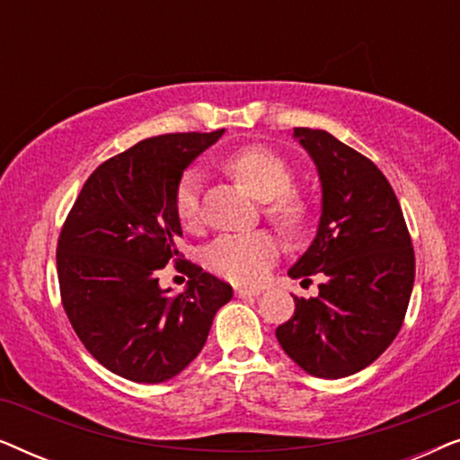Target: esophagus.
Instances as JSON below:
<instances>
[{
	"mask_svg": "<svg viewBox=\"0 0 460 460\" xmlns=\"http://www.w3.org/2000/svg\"><path fill=\"white\" fill-rule=\"evenodd\" d=\"M234 295H236L238 299L255 297V295H260V288H243V287H238V288H234Z\"/></svg>",
	"mask_w": 460,
	"mask_h": 460,
	"instance_id": "obj_1",
	"label": "esophagus"
}]
</instances>
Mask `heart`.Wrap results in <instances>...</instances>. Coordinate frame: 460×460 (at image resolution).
Wrapping results in <instances>:
<instances>
[{"instance_id":"obj_1","label":"heart","mask_w":460,"mask_h":460,"mask_svg":"<svg viewBox=\"0 0 460 460\" xmlns=\"http://www.w3.org/2000/svg\"><path fill=\"white\" fill-rule=\"evenodd\" d=\"M232 175L253 194L255 199L268 200V216L282 228L299 230L305 219V203L293 190V172L288 163L263 146H249L234 153L228 159ZM199 172L181 175L175 190V213L180 222L192 226L199 217ZM279 257V241L270 232H251V234H230L217 238L207 249L205 261L213 272L236 285H255L261 280L270 266Z\"/></svg>"}]
</instances>
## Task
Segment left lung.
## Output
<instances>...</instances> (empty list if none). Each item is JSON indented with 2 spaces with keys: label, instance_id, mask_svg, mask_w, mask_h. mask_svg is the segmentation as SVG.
<instances>
[{
  "label": "left lung",
  "instance_id": "8db88e82",
  "mask_svg": "<svg viewBox=\"0 0 460 460\" xmlns=\"http://www.w3.org/2000/svg\"><path fill=\"white\" fill-rule=\"evenodd\" d=\"M318 172L323 207L316 236L288 270L323 274L318 297H295L276 329L285 354L320 379H341L373 364L398 335L414 285V251L400 203L367 156L324 129L295 128Z\"/></svg>",
  "mask_w": 460,
  "mask_h": 460
}]
</instances>
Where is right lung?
<instances>
[{"mask_svg":"<svg viewBox=\"0 0 460 460\" xmlns=\"http://www.w3.org/2000/svg\"><path fill=\"white\" fill-rule=\"evenodd\" d=\"M211 134H165L104 161L81 188L58 238L62 305L87 351L123 379L163 383L180 375L209 335L232 287L188 263L184 293L161 288L180 257L175 190Z\"/></svg>","mask_w":460,"mask_h":460,"instance_id":"obj_1","label":"right lung"}]
</instances>
